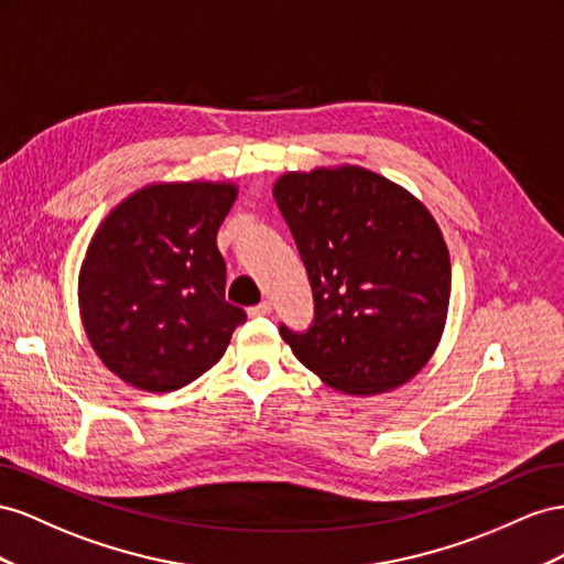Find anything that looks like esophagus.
Listing matches in <instances>:
<instances>
[{
  "mask_svg": "<svg viewBox=\"0 0 564 564\" xmlns=\"http://www.w3.org/2000/svg\"><path fill=\"white\" fill-rule=\"evenodd\" d=\"M248 314L250 316H269L271 314V302H260L257 307H250Z\"/></svg>",
  "mask_w": 564,
  "mask_h": 564,
  "instance_id": "34e87169",
  "label": "esophagus"
}]
</instances>
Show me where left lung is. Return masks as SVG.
<instances>
[{
	"label": "left lung",
	"instance_id": "obj_1",
	"mask_svg": "<svg viewBox=\"0 0 564 564\" xmlns=\"http://www.w3.org/2000/svg\"><path fill=\"white\" fill-rule=\"evenodd\" d=\"M273 200L307 267L314 326L281 337L328 388L373 397L423 371L452 297V260L423 200L361 165L285 172Z\"/></svg>",
	"mask_w": 564,
	"mask_h": 564
}]
</instances>
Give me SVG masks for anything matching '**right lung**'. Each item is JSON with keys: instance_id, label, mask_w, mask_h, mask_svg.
I'll return each mask as SVG.
<instances>
[{"instance_id": "right-lung-1", "label": "right lung", "mask_w": 564, "mask_h": 564, "mask_svg": "<svg viewBox=\"0 0 564 564\" xmlns=\"http://www.w3.org/2000/svg\"><path fill=\"white\" fill-rule=\"evenodd\" d=\"M234 182H153L96 227L77 276L96 357L143 392H174L224 357L246 312L224 300L217 231Z\"/></svg>"}]
</instances>
